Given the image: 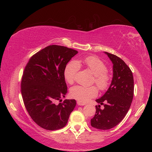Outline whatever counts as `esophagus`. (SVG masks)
<instances>
[{"instance_id": "esophagus-1", "label": "esophagus", "mask_w": 152, "mask_h": 152, "mask_svg": "<svg viewBox=\"0 0 152 152\" xmlns=\"http://www.w3.org/2000/svg\"><path fill=\"white\" fill-rule=\"evenodd\" d=\"M77 104L78 105H80V106H84V105H86V103H83V102H81L77 101Z\"/></svg>"}]
</instances>
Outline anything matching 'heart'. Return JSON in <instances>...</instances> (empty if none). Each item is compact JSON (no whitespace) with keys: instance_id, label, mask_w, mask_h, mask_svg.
Masks as SVG:
<instances>
[{"instance_id":"1","label":"heart","mask_w":152,"mask_h":152,"mask_svg":"<svg viewBox=\"0 0 152 152\" xmlns=\"http://www.w3.org/2000/svg\"><path fill=\"white\" fill-rule=\"evenodd\" d=\"M81 66L91 71L94 75L95 83L100 90L107 89L110 84V76L107 71V66L102 60L93 56L76 61L72 60L67 63L64 69V77L68 83L73 84L75 75ZM97 94L98 90L95 86H75L70 89L71 97L83 103L95 97Z\"/></svg>"}]
</instances>
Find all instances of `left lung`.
Here are the masks:
<instances>
[{
    "mask_svg": "<svg viewBox=\"0 0 152 152\" xmlns=\"http://www.w3.org/2000/svg\"><path fill=\"white\" fill-rule=\"evenodd\" d=\"M113 63V77L107 92L95 100L100 105L91 119L95 128L107 130L120 123L126 115L133 99L134 78L131 70L125 62L117 56L104 52ZM100 104L104 108L101 109Z\"/></svg>",
    "mask_w": 152,
    "mask_h": 152,
    "instance_id": "obj_1",
    "label": "left lung"
}]
</instances>
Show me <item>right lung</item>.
I'll list each match as a JSON object with an SVG mask.
<instances>
[{"instance_id": "obj_1", "label": "right lung", "mask_w": 152, "mask_h": 152, "mask_svg": "<svg viewBox=\"0 0 152 152\" xmlns=\"http://www.w3.org/2000/svg\"><path fill=\"white\" fill-rule=\"evenodd\" d=\"M78 52L68 47L52 45L32 57L26 66L21 80V95L31 118L47 130L65 127L76 102L65 99L67 86L64 69Z\"/></svg>"}]
</instances>
